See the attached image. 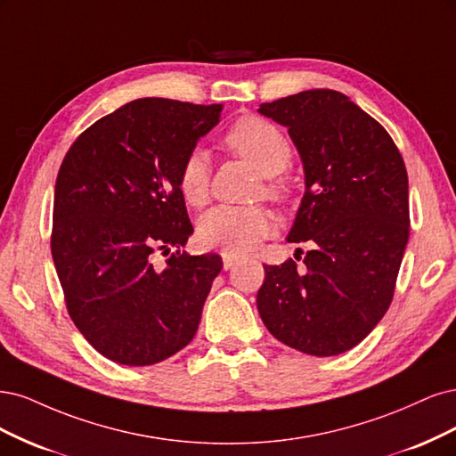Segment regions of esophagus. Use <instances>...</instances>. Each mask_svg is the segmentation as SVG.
<instances>
[{"mask_svg": "<svg viewBox=\"0 0 456 456\" xmlns=\"http://www.w3.org/2000/svg\"><path fill=\"white\" fill-rule=\"evenodd\" d=\"M222 259H224V269H225V271L232 269L234 263L239 261L237 256H232V254H229V252H224V254H222Z\"/></svg>", "mask_w": 456, "mask_h": 456, "instance_id": "esophagus-1", "label": "esophagus"}]
</instances>
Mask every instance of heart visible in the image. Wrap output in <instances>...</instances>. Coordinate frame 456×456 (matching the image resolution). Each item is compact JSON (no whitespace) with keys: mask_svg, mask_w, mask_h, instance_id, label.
I'll list each match as a JSON object with an SVG mask.
<instances>
[{"mask_svg":"<svg viewBox=\"0 0 456 456\" xmlns=\"http://www.w3.org/2000/svg\"><path fill=\"white\" fill-rule=\"evenodd\" d=\"M229 148L248 160L263 178V193L271 199L282 195V183L274 175L282 174L291 163V145L284 132L261 117H242L225 134ZM180 191L191 207H202L210 195V157L197 148L180 168ZM274 229L271 214L261 207H219L204 212L197 225V239L207 248H222L232 256L252 252L261 239Z\"/></svg>","mask_w":456,"mask_h":456,"instance_id":"1","label":"heart"}]
</instances>
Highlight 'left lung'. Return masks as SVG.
I'll return each mask as SVG.
<instances>
[{
  "label": "left lung",
  "instance_id": "obj_1",
  "mask_svg": "<svg viewBox=\"0 0 456 456\" xmlns=\"http://www.w3.org/2000/svg\"><path fill=\"white\" fill-rule=\"evenodd\" d=\"M257 111L286 126L301 155L305 195L288 242H311L301 267L293 259L265 265L259 316L291 348L341 354L370 335L394 297L409 239L403 159L385 126L343 93L303 91Z\"/></svg>",
  "mask_w": 456,
  "mask_h": 456
}]
</instances>
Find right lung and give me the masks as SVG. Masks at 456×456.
Wrapping results in <instances>:
<instances>
[{"label":"right lung","mask_w":456,"mask_h":456,"mask_svg":"<svg viewBox=\"0 0 456 456\" xmlns=\"http://www.w3.org/2000/svg\"><path fill=\"white\" fill-rule=\"evenodd\" d=\"M222 108L128 102L86 128L58 170L51 234L58 281L73 324L111 362H163L197 333L224 263L180 252L193 225L178 180ZM170 247L179 249L171 255ZM157 248L171 255L163 268L152 263Z\"/></svg>","instance_id":"add662e5"}]
</instances>
